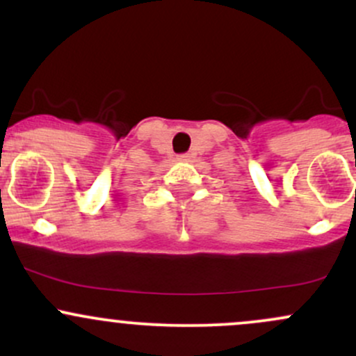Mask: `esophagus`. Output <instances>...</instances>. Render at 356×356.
I'll use <instances>...</instances> for the list:
<instances>
[{
  "instance_id": "obj_1",
  "label": "esophagus",
  "mask_w": 356,
  "mask_h": 356,
  "mask_svg": "<svg viewBox=\"0 0 356 356\" xmlns=\"http://www.w3.org/2000/svg\"><path fill=\"white\" fill-rule=\"evenodd\" d=\"M191 157V155L189 154H181V155H179V160H187V159H189Z\"/></svg>"
}]
</instances>
